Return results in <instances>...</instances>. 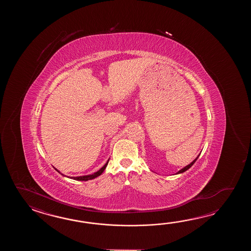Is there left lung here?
<instances>
[{
	"label": "left lung",
	"mask_w": 251,
	"mask_h": 251,
	"mask_svg": "<svg viewBox=\"0 0 251 251\" xmlns=\"http://www.w3.org/2000/svg\"><path fill=\"white\" fill-rule=\"evenodd\" d=\"M200 155V154H199ZM199 155H198V157L195 159V160H193L192 162L190 163V164H188V165L186 166V167H184L183 169H181L180 171H177L176 172V174H180V173H183V172H185V171H187L188 169H190L191 167H192L193 165H194V163L197 161V160L198 159V157H199Z\"/></svg>",
	"instance_id": "left-lung-1"
}]
</instances>
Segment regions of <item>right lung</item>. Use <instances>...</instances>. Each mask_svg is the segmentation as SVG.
Masks as SVG:
<instances>
[{
    "mask_svg": "<svg viewBox=\"0 0 251 251\" xmlns=\"http://www.w3.org/2000/svg\"><path fill=\"white\" fill-rule=\"evenodd\" d=\"M108 160L109 159L107 160V162L105 163V165L102 167L101 169H100L99 171H96V172H94V173H92V174H90V175H85V176H66V175H64L63 173H61L60 171L57 170V169H55L54 168V170L59 172L61 175H63V176H66V177H69V178H72V179H75V180H79V181H88V180H91V179H93V178H96L97 176H100L102 173H103V171H105V169L107 168V163H108Z\"/></svg>",
    "mask_w": 251,
    "mask_h": 251,
    "instance_id": "1",
    "label": "right lung"
}]
</instances>
